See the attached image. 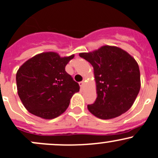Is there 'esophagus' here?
I'll list each match as a JSON object with an SVG mask.
<instances>
[{"label": "esophagus", "mask_w": 158, "mask_h": 158, "mask_svg": "<svg viewBox=\"0 0 158 158\" xmlns=\"http://www.w3.org/2000/svg\"><path fill=\"white\" fill-rule=\"evenodd\" d=\"M79 84H80V87H81V88H83V87H84V81H81V82L79 83Z\"/></svg>", "instance_id": "esophagus-1"}]
</instances>
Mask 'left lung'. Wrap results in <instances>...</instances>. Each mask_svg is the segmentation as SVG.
<instances>
[{"label": "left lung", "instance_id": "obj_1", "mask_svg": "<svg viewBox=\"0 0 158 158\" xmlns=\"http://www.w3.org/2000/svg\"><path fill=\"white\" fill-rule=\"evenodd\" d=\"M94 68L96 101L89 111L101 119L117 118L131 108L140 88L139 67L134 58L117 47L103 46L90 53H81Z\"/></svg>", "mask_w": 158, "mask_h": 158}]
</instances>
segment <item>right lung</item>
Returning a JSON list of instances; mask_svg holds the SVG:
<instances>
[{"label":"right lung","mask_w":158,"mask_h":158,"mask_svg":"<svg viewBox=\"0 0 158 158\" xmlns=\"http://www.w3.org/2000/svg\"><path fill=\"white\" fill-rule=\"evenodd\" d=\"M74 55L60 57L45 52L27 60L16 74L18 93L27 110L32 114L53 119L63 114L73 94L79 91L78 83L65 71Z\"/></svg>","instance_id":"obj_1"}]
</instances>
